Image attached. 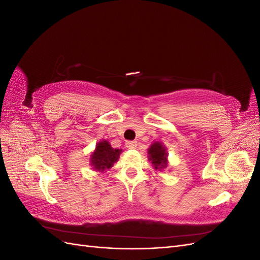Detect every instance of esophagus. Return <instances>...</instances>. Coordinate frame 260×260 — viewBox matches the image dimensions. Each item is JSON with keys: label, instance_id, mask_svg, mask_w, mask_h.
Returning <instances> with one entry per match:
<instances>
[{"label": "esophagus", "instance_id": "34e87169", "mask_svg": "<svg viewBox=\"0 0 260 260\" xmlns=\"http://www.w3.org/2000/svg\"><path fill=\"white\" fill-rule=\"evenodd\" d=\"M138 145V143L136 142V141H128L127 143H125V146H127L128 148H136Z\"/></svg>", "mask_w": 260, "mask_h": 260}]
</instances>
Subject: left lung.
I'll return each mask as SVG.
<instances>
[{"label": "left lung", "mask_w": 260, "mask_h": 260, "mask_svg": "<svg viewBox=\"0 0 260 260\" xmlns=\"http://www.w3.org/2000/svg\"><path fill=\"white\" fill-rule=\"evenodd\" d=\"M149 154V160L152 161L154 168L157 169H164L167 166V152L166 148L162 146L161 143L155 142L148 148Z\"/></svg>", "instance_id": "8db88e82"}]
</instances>
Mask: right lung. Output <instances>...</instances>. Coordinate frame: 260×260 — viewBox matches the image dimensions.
<instances>
[{"label":"right lung","instance_id":"right-lung-1","mask_svg":"<svg viewBox=\"0 0 260 260\" xmlns=\"http://www.w3.org/2000/svg\"><path fill=\"white\" fill-rule=\"evenodd\" d=\"M121 149L113 148L107 141L99 142L95 152L92 154L91 165L98 171H104L113 167V165L119 158Z\"/></svg>","mask_w":260,"mask_h":260}]
</instances>
